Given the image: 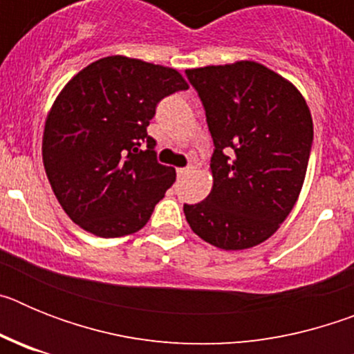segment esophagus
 <instances>
[{
	"label": "esophagus",
	"mask_w": 354,
	"mask_h": 354,
	"mask_svg": "<svg viewBox=\"0 0 354 354\" xmlns=\"http://www.w3.org/2000/svg\"><path fill=\"white\" fill-rule=\"evenodd\" d=\"M193 170H195V167H193V165H187L186 168H179V170H177V175H179V177H184V175L192 174Z\"/></svg>",
	"instance_id": "34e87169"
}]
</instances>
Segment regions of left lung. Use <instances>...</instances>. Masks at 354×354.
<instances>
[{
    "instance_id": "1",
    "label": "left lung",
    "mask_w": 354,
    "mask_h": 354,
    "mask_svg": "<svg viewBox=\"0 0 354 354\" xmlns=\"http://www.w3.org/2000/svg\"><path fill=\"white\" fill-rule=\"evenodd\" d=\"M214 143L212 189L184 204L193 232L221 250H245L277 232L292 211L310 159L314 126L289 81L255 62L192 68Z\"/></svg>"
}]
</instances>
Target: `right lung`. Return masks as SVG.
<instances>
[{
  "mask_svg": "<svg viewBox=\"0 0 354 354\" xmlns=\"http://www.w3.org/2000/svg\"><path fill=\"white\" fill-rule=\"evenodd\" d=\"M187 90L175 68L108 56L72 77L53 104L44 168L68 218L99 237L138 232L175 183L147 134L165 97Z\"/></svg>",
  "mask_w": 354,
  "mask_h": 354,
  "instance_id": "obj_1",
  "label": "right lung"
}]
</instances>
